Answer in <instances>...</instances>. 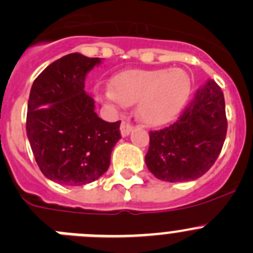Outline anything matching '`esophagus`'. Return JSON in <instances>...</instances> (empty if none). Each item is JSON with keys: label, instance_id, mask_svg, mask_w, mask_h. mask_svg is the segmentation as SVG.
Returning a JSON list of instances; mask_svg holds the SVG:
<instances>
[{"label": "esophagus", "instance_id": "esophagus-1", "mask_svg": "<svg viewBox=\"0 0 253 253\" xmlns=\"http://www.w3.org/2000/svg\"><path fill=\"white\" fill-rule=\"evenodd\" d=\"M132 128H133V127H132V125H129L128 122H122L121 127H120V131H121L122 137H127V136L131 133Z\"/></svg>", "mask_w": 253, "mask_h": 253}]
</instances>
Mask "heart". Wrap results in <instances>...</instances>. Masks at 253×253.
<instances>
[{
	"instance_id": "b5f03b06",
	"label": "heart",
	"mask_w": 253,
	"mask_h": 253,
	"mask_svg": "<svg viewBox=\"0 0 253 253\" xmlns=\"http://www.w3.org/2000/svg\"><path fill=\"white\" fill-rule=\"evenodd\" d=\"M190 93L191 79L181 68L127 70L113 77L103 98L127 106L137 103L138 119L159 127L180 115Z\"/></svg>"
}]
</instances>
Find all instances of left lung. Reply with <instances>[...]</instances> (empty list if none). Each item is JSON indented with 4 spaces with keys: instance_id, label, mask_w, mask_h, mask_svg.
I'll use <instances>...</instances> for the list:
<instances>
[{
    "instance_id": "left-lung-1",
    "label": "left lung",
    "mask_w": 253,
    "mask_h": 253,
    "mask_svg": "<svg viewBox=\"0 0 253 253\" xmlns=\"http://www.w3.org/2000/svg\"><path fill=\"white\" fill-rule=\"evenodd\" d=\"M226 132L223 92L209 80L173 125L150 132L146 166L153 176L167 182L197 180L218 157Z\"/></svg>"
}]
</instances>
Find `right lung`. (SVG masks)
Returning a JSON list of instances; mask_svg holds the SVG:
<instances>
[{"label": "right lung", "mask_w": 253, "mask_h": 253, "mask_svg": "<svg viewBox=\"0 0 253 253\" xmlns=\"http://www.w3.org/2000/svg\"><path fill=\"white\" fill-rule=\"evenodd\" d=\"M102 62L70 53L52 62L35 80L27 106L26 132L44 177L63 186H82L110 167L121 122H106L84 91L87 73Z\"/></svg>", "instance_id": "1"}]
</instances>
